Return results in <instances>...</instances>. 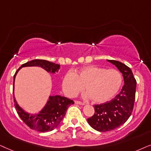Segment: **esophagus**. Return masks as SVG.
Wrapping results in <instances>:
<instances>
[{"instance_id": "1", "label": "esophagus", "mask_w": 151, "mask_h": 151, "mask_svg": "<svg viewBox=\"0 0 151 151\" xmlns=\"http://www.w3.org/2000/svg\"><path fill=\"white\" fill-rule=\"evenodd\" d=\"M74 102H75L76 104H79V105H84V103H83V102H82V101H75Z\"/></svg>"}]
</instances>
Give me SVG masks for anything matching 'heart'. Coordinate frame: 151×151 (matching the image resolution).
Instances as JSON below:
<instances>
[{"instance_id": "1", "label": "heart", "mask_w": 151, "mask_h": 151, "mask_svg": "<svg viewBox=\"0 0 151 151\" xmlns=\"http://www.w3.org/2000/svg\"><path fill=\"white\" fill-rule=\"evenodd\" d=\"M122 77L119 70L111 68L85 66L69 72L62 81L63 90L66 95L77 96L85 90L94 103L102 104L109 101L117 94L122 86Z\"/></svg>"}]
</instances>
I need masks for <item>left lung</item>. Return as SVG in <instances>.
<instances>
[{
	"mask_svg": "<svg viewBox=\"0 0 151 151\" xmlns=\"http://www.w3.org/2000/svg\"><path fill=\"white\" fill-rule=\"evenodd\" d=\"M123 74L124 85L113 99L94 105V113L88 122L92 128L99 132L111 131L123 125L133 110L137 82L132 70L122 62L108 60Z\"/></svg>",
	"mask_w": 151,
	"mask_h": 151,
	"instance_id": "obj_1",
	"label": "left lung"
}]
</instances>
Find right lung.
<instances>
[{
  "mask_svg": "<svg viewBox=\"0 0 151 151\" xmlns=\"http://www.w3.org/2000/svg\"><path fill=\"white\" fill-rule=\"evenodd\" d=\"M39 66L50 73H55L60 68V65L42 59H35L24 63L20 67L14 76V83L18 71L22 67ZM14 106L17 113L24 123L33 129L39 132H49L55 129L65 116L68 107L74 104L73 100L60 95L50 96L47 104L39 114L30 115L18 105L14 97Z\"/></svg>",
  "mask_w": 151,
  "mask_h": 151,
  "instance_id": "obj_1",
  "label": "right lung"
}]
</instances>
